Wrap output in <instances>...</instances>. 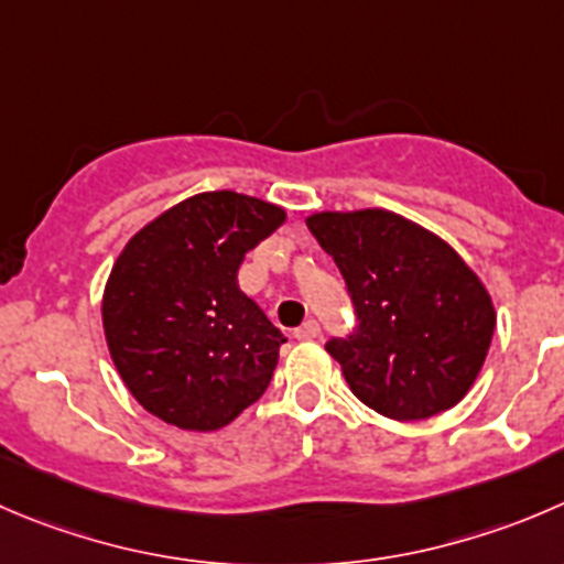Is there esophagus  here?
<instances>
[{
  "label": "esophagus",
  "instance_id": "esophagus-1",
  "mask_svg": "<svg viewBox=\"0 0 564 564\" xmlns=\"http://www.w3.org/2000/svg\"><path fill=\"white\" fill-rule=\"evenodd\" d=\"M316 336H319V325H316L314 319L303 322V325L294 330V338H297V341H311V338H316Z\"/></svg>",
  "mask_w": 564,
  "mask_h": 564
}]
</instances>
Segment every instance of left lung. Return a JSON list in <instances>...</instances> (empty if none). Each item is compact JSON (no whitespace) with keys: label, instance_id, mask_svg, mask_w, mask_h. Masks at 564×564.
Wrapping results in <instances>:
<instances>
[{"label":"left lung","instance_id":"obj_1","mask_svg":"<svg viewBox=\"0 0 564 564\" xmlns=\"http://www.w3.org/2000/svg\"><path fill=\"white\" fill-rule=\"evenodd\" d=\"M311 234L347 281L358 327L330 338L355 397L415 421L468 393L496 327L494 300L452 245L386 209L316 212Z\"/></svg>","mask_w":564,"mask_h":564}]
</instances>
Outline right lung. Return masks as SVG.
Segmentation results:
<instances>
[{
    "mask_svg": "<svg viewBox=\"0 0 564 564\" xmlns=\"http://www.w3.org/2000/svg\"><path fill=\"white\" fill-rule=\"evenodd\" d=\"M283 220L281 206L217 189L162 212L120 250L104 336L120 380L156 419L212 433L267 391L286 336L237 272Z\"/></svg>",
    "mask_w": 564,
    "mask_h": 564,
    "instance_id": "right-lung-1",
    "label": "right lung"
}]
</instances>
